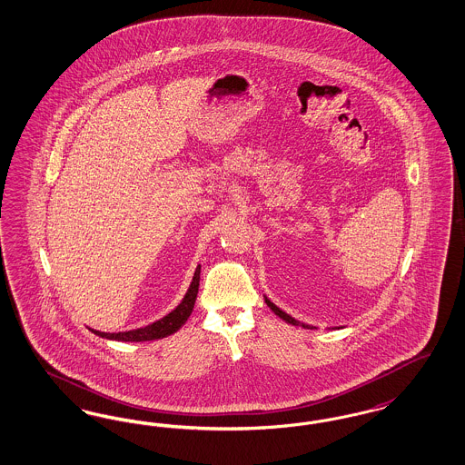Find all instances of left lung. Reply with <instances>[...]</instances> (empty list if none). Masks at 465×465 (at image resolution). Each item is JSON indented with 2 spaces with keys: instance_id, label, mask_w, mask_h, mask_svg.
Listing matches in <instances>:
<instances>
[{
  "instance_id": "1",
  "label": "left lung",
  "mask_w": 465,
  "mask_h": 465,
  "mask_svg": "<svg viewBox=\"0 0 465 465\" xmlns=\"http://www.w3.org/2000/svg\"><path fill=\"white\" fill-rule=\"evenodd\" d=\"M264 301H266V304L272 308V312H273L275 315H279L282 320H285V322H287V323H291V325H299L298 320H294L292 316L287 315L285 312H282V310L277 308V306H275V304H273L270 299H264ZM302 327H304V329H313V327H310V325H304V323H302Z\"/></svg>"
}]
</instances>
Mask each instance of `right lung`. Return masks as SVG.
<instances>
[{"mask_svg": "<svg viewBox=\"0 0 465 465\" xmlns=\"http://www.w3.org/2000/svg\"><path fill=\"white\" fill-rule=\"evenodd\" d=\"M199 280H201V266H197V270L193 273V280L190 283V289H188L183 301L180 302V306L164 318L153 322L152 325H147L143 329H136V331H128V332H117V334H107V332H100V331H92V332L100 335V337H105V339L126 341V342L153 341V339H161V337L174 334L176 331H180V327L185 323L188 316L192 313V310H193L197 292H199Z\"/></svg>", "mask_w": 465, "mask_h": 465, "instance_id": "right-lung-1", "label": "right lung"}]
</instances>
